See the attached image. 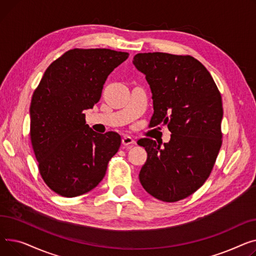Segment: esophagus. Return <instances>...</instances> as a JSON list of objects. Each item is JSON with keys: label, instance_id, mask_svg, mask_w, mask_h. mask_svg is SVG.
<instances>
[{"label": "esophagus", "instance_id": "obj_1", "mask_svg": "<svg viewBox=\"0 0 256 256\" xmlns=\"http://www.w3.org/2000/svg\"><path fill=\"white\" fill-rule=\"evenodd\" d=\"M134 144H135V140L131 136H128V135H125V136L122 138V144L125 146H132Z\"/></svg>", "mask_w": 256, "mask_h": 256}]
</instances>
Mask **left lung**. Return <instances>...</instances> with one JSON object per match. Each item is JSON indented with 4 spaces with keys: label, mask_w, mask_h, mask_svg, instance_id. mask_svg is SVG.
<instances>
[{
    "label": "left lung",
    "mask_w": 256,
    "mask_h": 256,
    "mask_svg": "<svg viewBox=\"0 0 256 256\" xmlns=\"http://www.w3.org/2000/svg\"><path fill=\"white\" fill-rule=\"evenodd\" d=\"M133 65L151 88L154 114L150 126L166 125L170 140L138 144L148 158L140 172L144 189L174 202L200 188L211 174L222 144V99L206 68L191 56L138 54Z\"/></svg>",
    "instance_id": "8db88e82"
}]
</instances>
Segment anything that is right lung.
Returning <instances> with one entry per match:
<instances>
[{"label": "right lung", "instance_id": "1", "mask_svg": "<svg viewBox=\"0 0 256 256\" xmlns=\"http://www.w3.org/2000/svg\"><path fill=\"white\" fill-rule=\"evenodd\" d=\"M128 56L108 48L70 50L45 70L34 91L32 146L43 181L61 196L94 189L121 146L118 133L90 128L84 110L93 108L108 75Z\"/></svg>", "mask_w": 256, "mask_h": 256}]
</instances>
